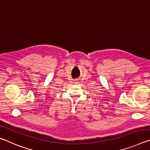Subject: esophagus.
<instances>
[{
	"instance_id": "obj_1",
	"label": "esophagus",
	"mask_w": 150,
	"mask_h": 150,
	"mask_svg": "<svg viewBox=\"0 0 150 150\" xmlns=\"http://www.w3.org/2000/svg\"><path fill=\"white\" fill-rule=\"evenodd\" d=\"M75 83H76V84H78V83H79L78 80H75Z\"/></svg>"
}]
</instances>
